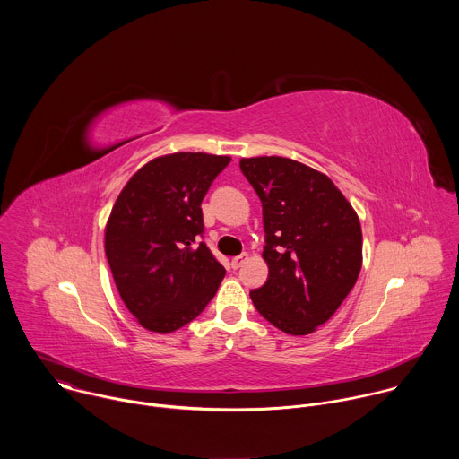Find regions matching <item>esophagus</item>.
<instances>
[{
    "label": "esophagus",
    "instance_id": "1",
    "mask_svg": "<svg viewBox=\"0 0 459 459\" xmlns=\"http://www.w3.org/2000/svg\"><path fill=\"white\" fill-rule=\"evenodd\" d=\"M247 261H248V254L247 252L232 257V269H239L243 264H247Z\"/></svg>",
    "mask_w": 459,
    "mask_h": 459
}]
</instances>
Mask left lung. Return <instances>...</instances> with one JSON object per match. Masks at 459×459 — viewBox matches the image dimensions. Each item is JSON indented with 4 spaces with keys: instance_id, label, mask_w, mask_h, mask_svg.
Instances as JSON below:
<instances>
[{
    "instance_id": "1",
    "label": "left lung",
    "mask_w": 459,
    "mask_h": 459,
    "mask_svg": "<svg viewBox=\"0 0 459 459\" xmlns=\"http://www.w3.org/2000/svg\"><path fill=\"white\" fill-rule=\"evenodd\" d=\"M264 205L269 280L250 292L257 312L307 336L340 308L358 281L363 236L356 211L329 176L281 156L241 158Z\"/></svg>"
}]
</instances>
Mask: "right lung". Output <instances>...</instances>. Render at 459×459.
I'll return each mask as SVG.
<instances>
[{
	"instance_id": "right-lung-1",
	"label": "right lung",
	"mask_w": 459,
	"mask_h": 459,
	"mask_svg": "<svg viewBox=\"0 0 459 459\" xmlns=\"http://www.w3.org/2000/svg\"><path fill=\"white\" fill-rule=\"evenodd\" d=\"M230 156L174 152L126 181L105 227L117 292L143 329L169 334L200 316L225 269L200 241L202 202Z\"/></svg>"
}]
</instances>
